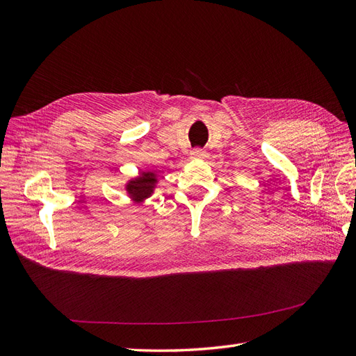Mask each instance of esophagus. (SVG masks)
Instances as JSON below:
<instances>
[{
	"label": "esophagus",
	"instance_id": "esophagus-1",
	"mask_svg": "<svg viewBox=\"0 0 356 356\" xmlns=\"http://www.w3.org/2000/svg\"><path fill=\"white\" fill-rule=\"evenodd\" d=\"M204 150L203 149H194L193 152H191V158L193 159H202V158H204Z\"/></svg>",
	"mask_w": 356,
	"mask_h": 356
}]
</instances>
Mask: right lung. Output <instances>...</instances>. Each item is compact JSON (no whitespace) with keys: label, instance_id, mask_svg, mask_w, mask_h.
I'll return each mask as SVG.
<instances>
[{"label":"right lung","instance_id":"right-lung-1","mask_svg":"<svg viewBox=\"0 0 356 356\" xmlns=\"http://www.w3.org/2000/svg\"><path fill=\"white\" fill-rule=\"evenodd\" d=\"M158 184V176L154 171H141L138 177H134L126 184V191L127 194L131 195L134 200H145L149 198L154 186Z\"/></svg>","mask_w":356,"mask_h":356}]
</instances>
